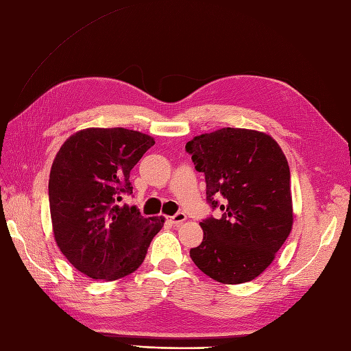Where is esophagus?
Instances as JSON below:
<instances>
[{
    "label": "esophagus",
    "instance_id": "obj_1",
    "mask_svg": "<svg viewBox=\"0 0 351 351\" xmlns=\"http://www.w3.org/2000/svg\"><path fill=\"white\" fill-rule=\"evenodd\" d=\"M186 219L187 217L184 213H177L173 217H169V221H171L174 226H180L183 221H186Z\"/></svg>",
    "mask_w": 351,
    "mask_h": 351
}]
</instances>
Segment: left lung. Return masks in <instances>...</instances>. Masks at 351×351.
<instances>
[{
    "instance_id": "left-lung-1",
    "label": "left lung",
    "mask_w": 351,
    "mask_h": 351,
    "mask_svg": "<svg viewBox=\"0 0 351 351\" xmlns=\"http://www.w3.org/2000/svg\"><path fill=\"white\" fill-rule=\"evenodd\" d=\"M206 201L220 217L202 220L193 263L211 279L236 285L266 270L292 229L291 173L280 146L255 130L221 128L187 141ZM220 195L219 203L215 196Z\"/></svg>"
}]
</instances>
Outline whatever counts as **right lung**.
I'll return each instance as SVG.
<instances>
[{
  "label": "right lung",
  "mask_w": 351,
  "mask_h": 351,
  "mask_svg": "<svg viewBox=\"0 0 351 351\" xmlns=\"http://www.w3.org/2000/svg\"><path fill=\"white\" fill-rule=\"evenodd\" d=\"M155 140L127 128L75 132L54 158L49 201L56 243L91 279L117 280L138 269L162 217L119 206L132 193L130 173Z\"/></svg>",
  "instance_id": "1"
}]
</instances>
